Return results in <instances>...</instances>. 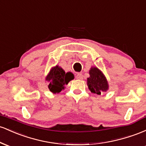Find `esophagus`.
<instances>
[{"label": "esophagus", "mask_w": 146, "mask_h": 146, "mask_svg": "<svg viewBox=\"0 0 146 146\" xmlns=\"http://www.w3.org/2000/svg\"><path fill=\"white\" fill-rule=\"evenodd\" d=\"M76 78L78 80H83V75L82 73H78L76 75Z\"/></svg>", "instance_id": "34e87169"}]
</instances>
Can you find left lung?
<instances>
[{"mask_svg": "<svg viewBox=\"0 0 146 146\" xmlns=\"http://www.w3.org/2000/svg\"><path fill=\"white\" fill-rule=\"evenodd\" d=\"M89 74L90 77L87 79V84L91 93L100 95L103 91L108 90V85L106 79L98 68H91Z\"/></svg>", "mask_w": 146, "mask_h": 146, "instance_id": "left-lung-1", "label": "left lung"}]
</instances>
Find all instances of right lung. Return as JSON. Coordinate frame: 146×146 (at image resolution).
Segmentation results:
<instances>
[{
  "label": "right lung",
  "mask_w": 146,
  "mask_h": 146,
  "mask_svg": "<svg viewBox=\"0 0 146 146\" xmlns=\"http://www.w3.org/2000/svg\"><path fill=\"white\" fill-rule=\"evenodd\" d=\"M73 78L74 75L71 72L66 73L62 68L58 66H55L46 77V80L49 83L48 89L53 93H60L64 88L65 85L73 80Z\"/></svg>",
  "instance_id": "add662e5"
}]
</instances>
